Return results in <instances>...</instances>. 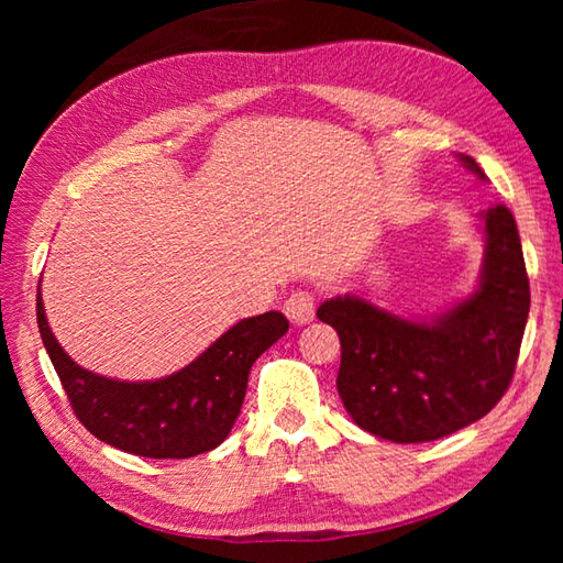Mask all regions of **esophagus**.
Instances as JSON below:
<instances>
[{"mask_svg":"<svg viewBox=\"0 0 563 563\" xmlns=\"http://www.w3.org/2000/svg\"><path fill=\"white\" fill-rule=\"evenodd\" d=\"M283 310L295 325H308V322H312V318H316V295L308 290L292 292L290 298L285 300Z\"/></svg>","mask_w":563,"mask_h":563,"instance_id":"obj_1","label":"esophagus"}]
</instances>
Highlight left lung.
<instances>
[{"mask_svg":"<svg viewBox=\"0 0 563 563\" xmlns=\"http://www.w3.org/2000/svg\"><path fill=\"white\" fill-rule=\"evenodd\" d=\"M464 166L487 178L472 156ZM487 251L476 290L442 316L407 320L357 295L318 318L340 335L338 393L362 430L389 442H432L476 422L509 389L529 318V278L511 211L482 213Z\"/></svg>","mask_w":563,"mask_h":563,"instance_id":"1","label":"left lung"}]
</instances>
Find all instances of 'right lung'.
Segmentation results:
<instances>
[{
    "label": "right lung",
    "mask_w": 563,
    "mask_h": 563,
    "mask_svg": "<svg viewBox=\"0 0 563 563\" xmlns=\"http://www.w3.org/2000/svg\"><path fill=\"white\" fill-rule=\"evenodd\" d=\"M36 322L79 422L97 440L151 460H188L216 450L241 415L253 362L288 332L283 312H263L235 322L174 375L121 383L89 373L66 355L46 322L42 292H36Z\"/></svg>",
    "instance_id": "1"
}]
</instances>
